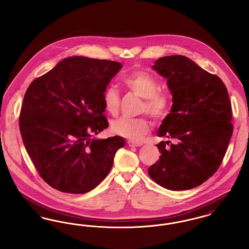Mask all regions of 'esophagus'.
Instances as JSON below:
<instances>
[{
	"instance_id": "esophagus-1",
	"label": "esophagus",
	"mask_w": 249,
	"mask_h": 249,
	"mask_svg": "<svg viewBox=\"0 0 249 249\" xmlns=\"http://www.w3.org/2000/svg\"><path fill=\"white\" fill-rule=\"evenodd\" d=\"M127 143L129 144V146H141L142 144V142H136V141H132V140H129Z\"/></svg>"
}]
</instances>
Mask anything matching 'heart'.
I'll use <instances>...</instances> for the list:
<instances>
[{"label": "heart", "mask_w": 249, "mask_h": 249, "mask_svg": "<svg viewBox=\"0 0 249 249\" xmlns=\"http://www.w3.org/2000/svg\"><path fill=\"white\" fill-rule=\"evenodd\" d=\"M122 84L133 94L142 98L141 113H147L160 121L168 116L172 106V95L159 89L158 79L149 72L133 71L122 78ZM103 102L107 113L116 116L119 111L120 95L114 86H109L103 93ZM151 129V121L145 116L136 119L119 118L111 123V130L120 136L140 140Z\"/></svg>", "instance_id": "heart-1"}]
</instances>
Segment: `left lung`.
Instances as JSON below:
<instances>
[{
    "label": "left lung",
    "mask_w": 249,
    "mask_h": 249,
    "mask_svg": "<svg viewBox=\"0 0 249 249\" xmlns=\"http://www.w3.org/2000/svg\"><path fill=\"white\" fill-rule=\"evenodd\" d=\"M152 68L167 78L174 103L158 135L176 142L157 144L161 155L148 175L167 190L196 188L222 163L233 131L227 88L217 75L184 56L160 58Z\"/></svg>",
    "instance_id": "obj_1"
}]
</instances>
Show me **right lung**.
<instances>
[{"label":"right lung","instance_id":"obj_1","mask_svg":"<svg viewBox=\"0 0 249 249\" xmlns=\"http://www.w3.org/2000/svg\"><path fill=\"white\" fill-rule=\"evenodd\" d=\"M121 67L118 61L71 57L26 90L19 130L38 174L53 189L86 193L110 172L124 139L91 137L109 126L103 93Z\"/></svg>","mask_w":249,"mask_h":249}]
</instances>
